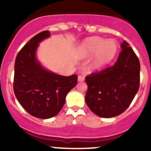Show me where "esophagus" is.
<instances>
[{"label":"esophagus","mask_w":151,"mask_h":151,"mask_svg":"<svg viewBox=\"0 0 151 151\" xmlns=\"http://www.w3.org/2000/svg\"><path fill=\"white\" fill-rule=\"evenodd\" d=\"M84 80H85V76H78V82H83Z\"/></svg>","instance_id":"1"}]
</instances>
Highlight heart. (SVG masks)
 <instances>
[{
  "label": "heart",
  "instance_id": "obj_1",
  "mask_svg": "<svg viewBox=\"0 0 151 151\" xmlns=\"http://www.w3.org/2000/svg\"><path fill=\"white\" fill-rule=\"evenodd\" d=\"M118 50L116 41L105 40L99 37H91L85 39L78 48L80 58L85 59L94 55V59L90 64L92 70L101 69L111 62Z\"/></svg>",
  "mask_w": 151,
  "mask_h": 151
}]
</instances>
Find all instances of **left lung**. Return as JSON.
Listing matches in <instances>:
<instances>
[{"mask_svg":"<svg viewBox=\"0 0 151 151\" xmlns=\"http://www.w3.org/2000/svg\"><path fill=\"white\" fill-rule=\"evenodd\" d=\"M113 66L85 78V102L94 114L111 118L123 113L134 99L140 85V62L127 41Z\"/></svg>","mask_w":151,"mask_h":151,"instance_id":"left-lung-1","label":"left lung"}]
</instances>
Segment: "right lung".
I'll list each match as a JSON object with an SVG mask.
<instances>
[{
    "mask_svg": "<svg viewBox=\"0 0 151 151\" xmlns=\"http://www.w3.org/2000/svg\"><path fill=\"white\" fill-rule=\"evenodd\" d=\"M44 31L31 38L17 56L13 90L22 107L32 116L49 119L59 113L69 91L76 85L78 76H60L45 69L36 57L39 43L49 38Z\"/></svg>",
    "mask_w": 151,
    "mask_h": 151,
    "instance_id": "obj_1",
    "label": "right lung"
}]
</instances>
